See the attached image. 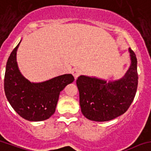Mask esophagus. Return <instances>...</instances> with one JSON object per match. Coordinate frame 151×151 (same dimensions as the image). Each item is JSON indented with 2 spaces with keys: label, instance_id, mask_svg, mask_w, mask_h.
Segmentation results:
<instances>
[{
  "label": "esophagus",
  "instance_id": "34e87169",
  "mask_svg": "<svg viewBox=\"0 0 151 151\" xmlns=\"http://www.w3.org/2000/svg\"><path fill=\"white\" fill-rule=\"evenodd\" d=\"M72 73H73V76H74L75 79H76V78H78V76H79L80 75H81V70H79V69H78V68H76V69H74V70H73Z\"/></svg>",
  "mask_w": 151,
  "mask_h": 151
}]
</instances>
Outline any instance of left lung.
I'll use <instances>...</instances> for the list:
<instances>
[{"mask_svg":"<svg viewBox=\"0 0 151 151\" xmlns=\"http://www.w3.org/2000/svg\"><path fill=\"white\" fill-rule=\"evenodd\" d=\"M130 65L122 78L107 81L80 76L76 80L82 114L95 122H107L124 114L134 99L138 86L137 59L130 48Z\"/></svg>","mask_w":151,"mask_h":151,"instance_id":"8db88e82","label":"left lung"}]
</instances>
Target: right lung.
Here are the masks:
<instances>
[{"label": "right lung", "instance_id": "obj_1", "mask_svg": "<svg viewBox=\"0 0 151 151\" xmlns=\"http://www.w3.org/2000/svg\"><path fill=\"white\" fill-rule=\"evenodd\" d=\"M21 41L6 62L4 91L10 105L24 119L44 121L54 114L60 92L73 82L74 77L72 74H64L41 82L29 81L21 73L17 62V50Z\"/></svg>", "mask_w": 151, "mask_h": 151}]
</instances>
